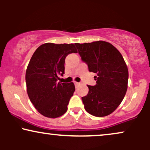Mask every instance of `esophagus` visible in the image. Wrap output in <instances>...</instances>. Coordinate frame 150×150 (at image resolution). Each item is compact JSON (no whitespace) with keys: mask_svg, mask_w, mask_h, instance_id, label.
I'll return each instance as SVG.
<instances>
[{"mask_svg":"<svg viewBox=\"0 0 150 150\" xmlns=\"http://www.w3.org/2000/svg\"><path fill=\"white\" fill-rule=\"evenodd\" d=\"M74 84H75V86H77L80 85V82H74Z\"/></svg>","mask_w":150,"mask_h":150,"instance_id":"1","label":"esophagus"}]
</instances>
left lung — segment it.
Returning <instances> with one entry per match:
<instances>
[{
  "mask_svg": "<svg viewBox=\"0 0 150 150\" xmlns=\"http://www.w3.org/2000/svg\"><path fill=\"white\" fill-rule=\"evenodd\" d=\"M75 44L89 71L97 74V84L87 85L88 94L82 97L85 109L94 116H108L119 106L128 88L124 59L116 48L104 41Z\"/></svg>",
  "mask_w": 150,
  "mask_h": 150,
  "instance_id": "obj_1",
  "label": "left lung"
}]
</instances>
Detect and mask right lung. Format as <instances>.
<instances>
[{"mask_svg":"<svg viewBox=\"0 0 150 150\" xmlns=\"http://www.w3.org/2000/svg\"><path fill=\"white\" fill-rule=\"evenodd\" d=\"M77 53L75 44L46 43L32 55L26 71L27 91L31 102L43 116L58 118L68 110L75 92L73 82H57L65 73V59Z\"/></svg>","mask_w":150,"mask_h":150,"instance_id":"1","label":"right lung"}]
</instances>
